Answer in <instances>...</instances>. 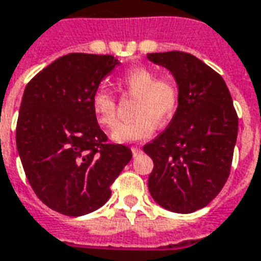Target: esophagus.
I'll return each instance as SVG.
<instances>
[{"label":"esophagus","mask_w":261,"mask_h":261,"mask_svg":"<svg viewBox=\"0 0 261 261\" xmlns=\"http://www.w3.org/2000/svg\"><path fill=\"white\" fill-rule=\"evenodd\" d=\"M131 152H133V155L137 156L140 155L141 152H142V149H141L140 146H133V148H131Z\"/></svg>","instance_id":"34e87169"}]
</instances>
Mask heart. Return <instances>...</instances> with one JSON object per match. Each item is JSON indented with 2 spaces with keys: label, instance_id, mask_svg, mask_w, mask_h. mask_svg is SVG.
Segmentation results:
<instances>
[{
  "label": "heart",
  "instance_id": "obj_1",
  "mask_svg": "<svg viewBox=\"0 0 261 261\" xmlns=\"http://www.w3.org/2000/svg\"><path fill=\"white\" fill-rule=\"evenodd\" d=\"M120 86L137 96L134 120L120 123L112 131V140L120 144L145 140L174 116L179 103V88L171 77H159L158 71L145 66L131 67L120 77ZM92 111L98 123L111 128L116 124L115 95L98 88L92 95Z\"/></svg>",
  "mask_w": 261,
  "mask_h": 261
}]
</instances>
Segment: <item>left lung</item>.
Segmentation results:
<instances>
[{"label":"left lung","instance_id":"8db88e82","mask_svg":"<svg viewBox=\"0 0 261 261\" xmlns=\"http://www.w3.org/2000/svg\"><path fill=\"white\" fill-rule=\"evenodd\" d=\"M166 67L179 88V103L162 134L144 146L153 160L148 188L158 204L194 213L212 202L229 175L238 116L219 73L191 54H148Z\"/></svg>","mask_w":261,"mask_h":261}]
</instances>
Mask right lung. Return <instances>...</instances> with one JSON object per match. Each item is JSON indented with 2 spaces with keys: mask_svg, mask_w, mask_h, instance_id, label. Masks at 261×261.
Returning a JSON list of instances; mask_svg holds the SVG:
<instances>
[{
  "mask_svg": "<svg viewBox=\"0 0 261 261\" xmlns=\"http://www.w3.org/2000/svg\"><path fill=\"white\" fill-rule=\"evenodd\" d=\"M120 62L112 55L67 54L33 77L23 92L16 146L33 191L66 216L95 212L133 158L108 144L92 111V95Z\"/></svg>",
  "mask_w": 261,
  "mask_h": 261,
  "instance_id": "1",
  "label": "right lung"
}]
</instances>
